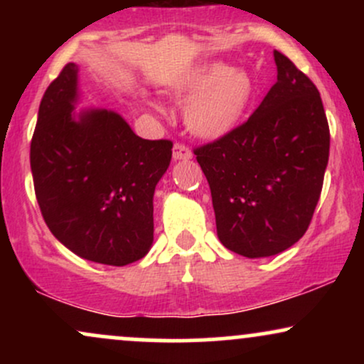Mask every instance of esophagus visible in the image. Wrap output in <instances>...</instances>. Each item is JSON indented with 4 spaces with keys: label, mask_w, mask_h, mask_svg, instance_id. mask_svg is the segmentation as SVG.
I'll return each instance as SVG.
<instances>
[{
    "label": "esophagus",
    "mask_w": 364,
    "mask_h": 364,
    "mask_svg": "<svg viewBox=\"0 0 364 364\" xmlns=\"http://www.w3.org/2000/svg\"><path fill=\"white\" fill-rule=\"evenodd\" d=\"M193 157V154H191V150L186 147V145L183 144H176L173 149V159L174 161H190V159Z\"/></svg>",
    "instance_id": "34e87169"
}]
</instances>
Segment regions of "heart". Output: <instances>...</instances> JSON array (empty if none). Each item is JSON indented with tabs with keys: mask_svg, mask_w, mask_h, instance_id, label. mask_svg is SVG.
Here are the masks:
<instances>
[{
	"mask_svg": "<svg viewBox=\"0 0 364 364\" xmlns=\"http://www.w3.org/2000/svg\"><path fill=\"white\" fill-rule=\"evenodd\" d=\"M166 92L178 101H188L185 123L193 135L219 140L235 132L245 118L257 94V83L245 68L207 61L183 72Z\"/></svg>",
	"mask_w": 364,
	"mask_h": 364,
	"instance_id": "heart-1",
	"label": "heart"
}]
</instances>
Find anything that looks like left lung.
Returning <instances> with one entry per match:
<instances>
[{
	"mask_svg": "<svg viewBox=\"0 0 364 364\" xmlns=\"http://www.w3.org/2000/svg\"><path fill=\"white\" fill-rule=\"evenodd\" d=\"M277 82L235 132L195 149L225 248L272 257L299 241L318 203L330 132L318 89L274 51Z\"/></svg>",
	"mask_w": 364,
	"mask_h": 364,
	"instance_id": "8db88e82",
	"label": "left lung"
}]
</instances>
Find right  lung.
I'll use <instances>...</instances> for the list:
<instances>
[{"label":"right lung","mask_w":364,"mask_h":364,"mask_svg":"<svg viewBox=\"0 0 364 364\" xmlns=\"http://www.w3.org/2000/svg\"><path fill=\"white\" fill-rule=\"evenodd\" d=\"M78 99V65L68 63L44 92L32 136L37 203L70 252L123 267L154 243V191L173 144L140 139L114 111H75Z\"/></svg>","instance_id":"obj_1"}]
</instances>
